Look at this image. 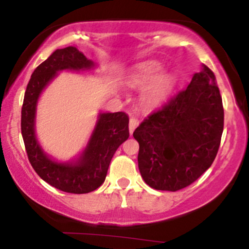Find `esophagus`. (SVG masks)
<instances>
[{
	"label": "esophagus",
	"instance_id": "esophagus-1",
	"mask_svg": "<svg viewBox=\"0 0 249 249\" xmlns=\"http://www.w3.org/2000/svg\"><path fill=\"white\" fill-rule=\"evenodd\" d=\"M139 125V121L137 118H134V117H131L130 118V125H128V130H130V133L132 134L134 128Z\"/></svg>",
	"mask_w": 249,
	"mask_h": 249
}]
</instances>
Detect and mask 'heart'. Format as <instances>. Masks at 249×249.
<instances>
[{
	"instance_id": "b5f03b06",
	"label": "heart",
	"mask_w": 249,
	"mask_h": 249,
	"mask_svg": "<svg viewBox=\"0 0 249 249\" xmlns=\"http://www.w3.org/2000/svg\"><path fill=\"white\" fill-rule=\"evenodd\" d=\"M164 67L156 61L142 62L132 70L127 84L134 89H144L142 104L147 107H158L167 101L176 87L177 79L172 73H161Z\"/></svg>"
}]
</instances>
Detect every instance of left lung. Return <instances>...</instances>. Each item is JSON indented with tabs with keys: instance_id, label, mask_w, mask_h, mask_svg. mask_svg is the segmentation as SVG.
I'll use <instances>...</instances> for the list:
<instances>
[{
	"instance_id": "obj_1",
	"label": "left lung",
	"mask_w": 249,
	"mask_h": 249,
	"mask_svg": "<svg viewBox=\"0 0 249 249\" xmlns=\"http://www.w3.org/2000/svg\"><path fill=\"white\" fill-rule=\"evenodd\" d=\"M224 131V107L213 71L206 65L188 87L134 130L138 167L150 187H187L211 167Z\"/></svg>"
}]
</instances>
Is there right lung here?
Listing matches in <instances>:
<instances>
[{
	"label": "right lung",
	"mask_w": 249,
	"mask_h": 249,
	"mask_svg": "<svg viewBox=\"0 0 249 249\" xmlns=\"http://www.w3.org/2000/svg\"><path fill=\"white\" fill-rule=\"evenodd\" d=\"M95 63L76 47L57 49L36 68L24 93L21 131L31 166L41 178L63 192H92L104 182L113 154L130 136L128 116L125 112L99 113L87 147L75 161L58 162L39 146L35 136V117L43 89L62 70H90Z\"/></svg>",
	"instance_id": "1"
}]
</instances>
